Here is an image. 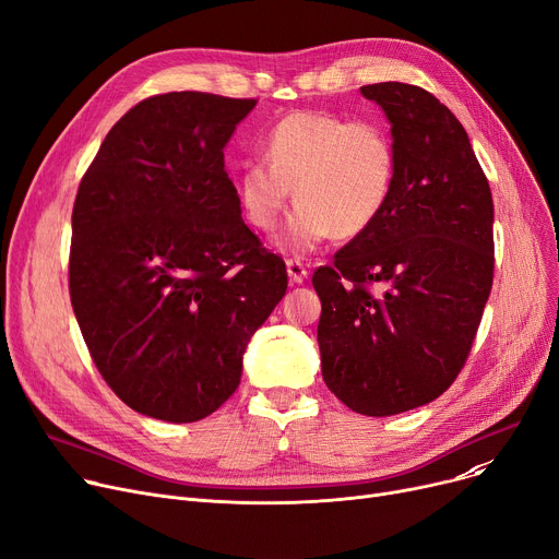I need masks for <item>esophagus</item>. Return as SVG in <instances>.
Returning a JSON list of instances; mask_svg holds the SVG:
<instances>
[{
	"label": "esophagus",
	"mask_w": 559,
	"mask_h": 559,
	"mask_svg": "<svg viewBox=\"0 0 559 559\" xmlns=\"http://www.w3.org/2000/svg\"><path fill=\"white\" fill-rule=\"evenodd\" d=\"M285 264H287V276L292 283H304L308 278V270L301 260L289 258Z\"/></svg>",
	"instance_id": "34e87169"
}]
</instances>
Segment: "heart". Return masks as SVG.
Wrapping results in <instances>:
<instances>
[{
  "instance_id": "heart-1",
  "label": "heart",
  "mask_w": 559,
  "mask_h": 559,
  "mask_svg": "<svg viewBox=\"0 0 559 559\" xmlns=\"http://www.w3.org/2000/svg\"><path fill=\"white\" fill-rule=\"evenodd\" d=\"M263 163H245L238 199L251 226H278L292 190L299 209L281 247L306 255L335 233L354 240L390 209L399 156L390 131L376 120H346L324 110H295L262 140Z\"/></svg>"
}]
</instances>
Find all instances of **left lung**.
Wrapping results in <instances>:
<instances>
[{"label":"left lung","mask_w":559,"mask_h":559,"mask_svg":"<svg viewBox=\"0 0 559 559\" xmlns=\"http://www.w3.org/2000/svg\"><path fill=\"white\" fill-rule=\"evenodd\" d=\"M360 93L392 124L396 188L378 224L314 270L317 342L329 390L390 417L444 394L468 358L493 281V201L442 102L399 81Z\"/></svg>","instance_id":"8db88e82"}]
</instances>
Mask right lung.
<instances>
[{
    "mask_svg": "<svg viewBox=\"0 0 559 559\" xmlns=\"http://www.w3.org/2000/svg\"><path fill=\"white\" fill-rule=\"evenodd\" d=\"M255 104L194 91L146 97L81 179L70 299L102 378L140 415H213L285 297V262L245 224L224 169V146Z\"/></svg>",
    "mask_w": 559,
    "mask_h": 559,
    "instance_id": "obj_1",
    "label": "right lung"
}]
</instances>
